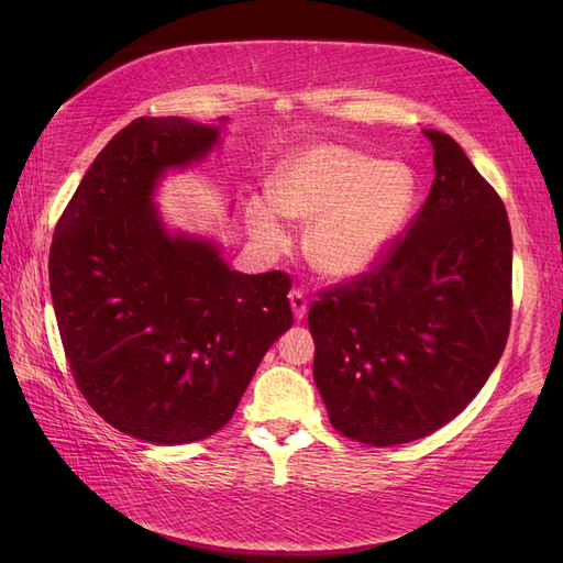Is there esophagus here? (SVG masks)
I'll use <instances>...</instances> for the list:
<instances>
[{"mask_svg": "<svg viewBox=\"0 0 563 563\" xmlns=\"http://www.w3.org/2000/svg\"><path fill=\"white\" fill-rule=\"evenodd\" d=\"M288 300H291V310L296 319H302L305 312H308V298L300 291V288H294L291 294H288Z\"/></svg>", "mask_w": 563, "mask_h": 563, "instance_id": "34e87169", "label": "esophagus"}]
</instances>
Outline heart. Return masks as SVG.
I'll list each match as a JSON object with an SVG mask.
<instances>
[{"label":"heart","mask_w":563,"mask_h":563,"mask_svg":"<svg viewBox=\"0 0 563 563\" xmlns=\"http://www.w3.org/2000/svg\"><path fill=\"white\" fill-rule=\"evenodd\" d=\"M416 201L411 168L376 162L343 145H312L288 159L275 180V199L249 203L251 234L267 249L286 244L284 216L312 220L308 261L333 279L356 277L378 263Z\"/></svg>","instance_id":"heart-1"}]
</instances>
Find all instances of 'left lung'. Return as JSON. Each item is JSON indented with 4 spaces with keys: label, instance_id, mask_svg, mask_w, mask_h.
<instances>
[{
    "label": "left lung",
    "instance_id": "8db88e82",
    "mask_svg": "<svg viewBox=\"0 0 563 563\" xmlns=\"http://www.w3.org/2000/svg\"><path fill=\"white\" fill-rule=\"evenodd\" d=\"M404 236L312 302L314 383L333 428L397 446L444 428L500 362L512 319V232L498 192L451 135Z\"/></svg>",
    "mask_w": 563,
    "mask_h": 563
}]
</instances>
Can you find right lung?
Here are the masks:
<instances>
[{"mask_svg": "<svg viewBox=\"0 0 563 563\" xmlns=\"http://www.w3.org/2000/svg\"><path fill=\"white\" fill-rule=\"evenodd\" d=\"M220 129L139 117L100 150L58 218L48 284L65 360L93 411L150 444L225 428L272 343L291 329V277L242 275L220 249L168 234L152 203L166 168Z\"/></svg>", "mask_w": 563, "mask_h": 563, "instance_id": "obj_1", "label": "right lung"}]
</instances>
